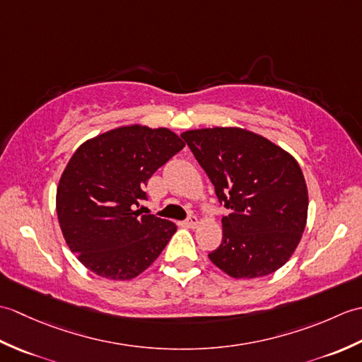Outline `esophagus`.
<instances>
[{
  "mask_svg": "<svg viewBox=\"0 0 362 362\" xmlns=\"http://www.w3.org/2000/svg\"><path fill=\"white\" fill-rule=\"evenodd\" d=\"M185 224H187L188 227H196V226L199 224V219L194 216V214H191V216H188V218H187Z\"/></svg>",
  "mask_w": 362,
  "mask_h": 362,
  "instance_id": "obj_1",
  "label": "esophagus"
}]
</instances>
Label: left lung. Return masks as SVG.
Listing matches in <instances>:
<instances>
[{
    "label": "left lung",
    "instance_id": "1",
    "mask_svg": "<svg viewBox=\"0 0 362 362\" xmlns=\"http://www.w3.org/2000/svg\"><path fill=\"white\" fill-rule=\"evenodd\" d=\"M180 136L230 211L222 218V243L209 258L233 279L280 269L298 245L308 214V189L296 158L240 127L196 129Z\"/></svg>",
    "mask_w": 362,
    "mask_h": 362
}]
</instances>
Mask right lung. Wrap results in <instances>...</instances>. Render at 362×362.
<instances>
[{
  "mask_svg": "<svg viewBox=\"0 0 362 362\" xmlns=\"http://www.w3.org/2000/svg\"><path fill=\"white\" fill-rule=\"evenodd\" d=\"M185 148L169 129L127 126L81 144L57 187V218L68 247L99 276L130 280L148 269L177 227L141 214L144 187Z\"/></svg>",
  "mask_w": 362,
  "mask_h": 362,
  "instance_id": "add662e5",
  "label": "right lung"
}]
</instances>
